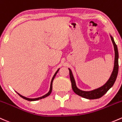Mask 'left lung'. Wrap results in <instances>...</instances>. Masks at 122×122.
Masks as SVG:
<instances>
[{
    "instance_id": "1",
    "label": "left lung",
    "mask_w": 122,
    "mask_h": 122,
    "mask_svg": "<svg viewBox=\"0 0 122 122\" xmlns=\"http://www.w3.org/2000/svg\"><path fill=\"white\" fill-rule=\"evenodd\" d=\"M111 40H112V43H113V47H114L115 50V62H114V68H113V72L110 78L109 79L107 82L104 86H102L101 87L98 88L94 90L90 91V92H85V91L81 90L76 87L75 81L74 77H73V75H72V71L69 68V76H70V79L71 81L72 88L73 92L75 93L78 96H81L85 98L89 99V100H93V99H97L101 98L102 96H104L105 93L109 90L113 85V84L115 82L116 77H117V73H118L119 69V64H118V50H117V46H116L115 42L113 38L111 36Z\"/></svg>"
}]
</instances>
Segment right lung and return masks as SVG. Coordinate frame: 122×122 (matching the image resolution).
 Returning <instances> with one entry per match:
<instances>
[{"mask_svg":"<svg viewBox=\"0 0 122 122\" xmlns=\"http://www.w3.org/2000/svg\"><path fill=\"white\" fill-rule=\"evenodd\" d=\"M58 71H59V69H58V70L57 71V72H56V73H55V74L54 75V76H53V78H52L51 81V84H50V91H49V93H47L46 94H45V96H42V97H39V98H26V97H24V96H21V94H20L19 93H17L18 94V95H19V96H20V97H22V98L25 99V100H28V101H36V100H41V98H45V97H47V96H49V95H50V94H51V91H52V87H53V86H52V85H53V80H54V79L55 76H56V74H57V72H58Z\"/></svg>","mask_w":122,"mask_h":122,"instance_id":"right-lung-1","label":"right lung"}]
</instances>
